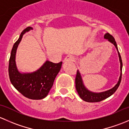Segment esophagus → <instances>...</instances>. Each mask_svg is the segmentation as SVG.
Masks as SVG:
<instances>
[{"label": "esophagus", "mask_w": 129, "mask_h": 129, "mask_svg": "<svg viewBox=\"0 0 129 129\" xmlns=\"http://www.w3.org/2000/svg\"><path fill=\"white\" fill-rule=\"evenodd\" d=\"M74 60H75V57L73 56V55H67V56L66 57V58H65L63 62H72V61H74Z\"/></svg>", "instance_id": "obj_1"}]
</instances>
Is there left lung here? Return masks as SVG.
Segmentation results:
<instances>
[{
  "label": "left lung",
  "instance_id": "1",
  "mask_svg": "<svg viewBox=\"0 0 129 129\" xmlns=\"http://www.w3.org/2000/svg\"><path fill=\"white\" fill-rule=\"evenodd\" d=\"M104 39H107L109 42L112 43L114 46L116 48L117 50L118 55L119 57V61H120V75L119 77V80H118L117 83L116 85L112 87V89L107 90L104 91V92H94L92 91L89 90V89H87L86 87L84 84L83 82L82 78L80 73L79 72V70H77V72L76 77H75V88H76L77 92L78 94L79 95L80 98L83 100V101H85L87 102H101V101H103L105 99L108 98L110 96H111L114 92L117 90V89L119 87V85L120 84L121 82V78H122V61L121 56L119 53V50H118L117 45L115 42V39L114 37L109 34V33H106L104 35Z\"/></svg>",
  "mask_w": 129,
  "mask_h": 129
}]
</instances>
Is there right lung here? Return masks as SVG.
<instances>
[{"label":"right lung","mask_w":129,"mask_h":129,"mask_svg":"<svg viewBox=\"0 0 129 129\" xmlns=\"http://www.w3.org/2000/svg\"><path fill=\"white\" fill-rule=\"evenodd\" d=\"M33 28L28 27L20 34L19 39L13 45L9 64V75L13 86L27 98L40 100L45 98L54 84V80L61 69L62 62L54 63L46 60L37 71L32 72H21L16 64L18 46L23 36Z\"/></svg>","instance_id":"right-lung-1"}]
</instances>
